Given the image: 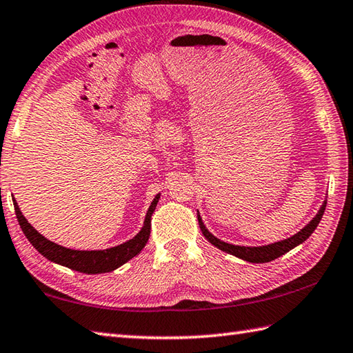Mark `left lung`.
<instances>
[{
  "label": "left lung",
  "mask_w": 353,
  "mask_h": 353,
  "mask_svg": "<svg viewBox=\"0 0 353 353\" xmlns=\"http://www.w3.org/2000/svg\"><path fill=\"white\" fill-rule=\"evenodd\" d=\"M324 210H326V200H324V203L321 205V208L319 211V214L314 217V220H310V223L307 226L303 228V230L292 236L291 239H286V240H281L277 241V243H272V245H266V246H260V248H246V246H236V245H230V243H225V241L219 240L217 237H214L212 234L206 230L202 219L200 216H197L199 219V226L200 230H202L203 236L210 240V243H212L214 246H217L219 250H222L228 254H232L236 255L239 259H243L246 261H251V263H266V261H272L275 259H279L280 255L286 254L288 251H291L292 248H295L296 245H300L305 241L310 234L315 231V228L319 226L320 220L324 214Z\"/></svg>",
  "instance_id": "8db88e82"
}]
</instances>
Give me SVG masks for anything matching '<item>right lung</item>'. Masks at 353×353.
I'll return each instance as SVG.
<instances>
[{
	"instance_id": "add662e5",
	"label": "right lung",
	"mask_w": 353,
	"mask_h": 353,
	"mask_svg": "<svg viewBox=\"0 0 353 353\" xmlns=\"http://www.w3.org/2000/svg\"><path fill=\"white\" fill-rule=\"evenodd\" d=\"M157 202H159V194L154 197L153 203L150 206L147 217H145L143 228L134 239H131L119 246L110 248V250H105V251H74V250H68V248L53 243V241L41 236L37 230H33V226L30 223H27L23 212H21L18 208V203L15 202V199H13V206H15L18 223L21 226V230H23L24 236L33 245L34 250H37L39 254H43L46 259L54 261V263L58 265L70 268L73 271H78V272L102 274V272L114 271L116 268L127 263L130 259H133L134 255H137L143 250V246L147 245L148 237H150L151 216H153Z\"/></svg>"
}]
</instances>
